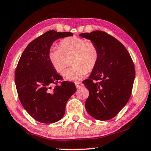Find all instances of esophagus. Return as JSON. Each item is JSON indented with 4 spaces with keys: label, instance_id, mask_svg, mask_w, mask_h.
I'll return each instance as SVG.
<instances>
[{
    "label": "esophagus",
    "instance_id": "obj_1",
    "mask_svg": "<svg viewBox=\"0 0 151 151\" xmlns=\"http://www.w3.org/2000/svg\"><path fill=\"white\" fill-rule=\"evenodd\" d=\"M75 85H76V87L77 88L81 87L82 86H83V85L81 83H75Z\"/></svg>",
    "mask_w": 151,
    "mask_h": 151
}]
</instances>
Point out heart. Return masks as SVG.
<instances>
[{"label":"heart","instance_id":"1","mask_svg":"<svg viewBox=\"0 0 151 151\" xmlns=\"http://www.w3.org/2000/svg\"><path fill=\"white\" fill-rule=\"evenodd\" d=\"M59 47L52 46L48 53L51 65L60 75H64L67 65V58L72 57L73 65L66 73L68 81H77L96 67L100 52L94 42L83 38L73 37L60 40Z\"/></svg>","mask_w":151,"mask_h":151}]
</instances>
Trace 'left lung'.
I'll use <instances>...</instances> for the list:
<instances>
[{"instance_id":"left-lung-1","label":"left lung","mask_w":151,"mask_h":151,"mask_svg":"<svg viewBox=\"0 0 151 151\" xmlns=\"http://www.w3.org/2000/svg\"><path fill=\"white\" fill-rule=\"evenodd\" d=\"M97 45L100 57L88 79L83 83L89 91L85 108L93 118L107 121L126 105L135 77L134 63L127 48L106 32L94 30L79 35Z\"/></svg>"}]
</instances>
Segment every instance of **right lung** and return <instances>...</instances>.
<instances>
[{
  "label": "right lung",
  "mask_w": 151,
  "mask_h": 151,
  "mask_svg": "<svg viewBox=\"0 0 151 151\" xmlns=\"http://www.w3.org/2000/svg\"><path fill=\"white\" fill-rule=\"evenodd\" d=\"M72 32L49 30L28 45L14 73L19 100L36 121L49 124L63 118L66 102L75 93V83L63 81L50 63L48 53L52 43Z\"/></svg>",
  "instance_id": "obj_1"
}]
</instances>
